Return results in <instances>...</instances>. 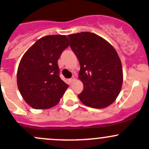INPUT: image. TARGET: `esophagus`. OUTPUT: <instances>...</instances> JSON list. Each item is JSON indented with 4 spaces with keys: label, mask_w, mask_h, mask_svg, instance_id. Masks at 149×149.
Here are the masks:
<instances>
[{
    "label": "esophagus",
    "mask_w": 149,
    "mask_h": 149,
    "mask_svg": "<svg viewBox=\"0 0 149 149\" xmlns=\"http://www.w3.org/2000/svg\"><path fill=\"white\" fill-rule=\"evenodd\" d=\"M74 79H75V77H72L70 78V82H72L74 80Z\"/></svg>",
    "instance_id": "1"
}]
</instances>
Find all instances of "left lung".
<instances>
[{"instance_id": "obj_1", "label": "left lung", "mask_w": 149, "mask_h": 149, "mask_svg": "<svg viewBox=\"0 0 149 149\" xmlns=\"http://www.w3.org/2000/svg\"><path fill=\"white\" fill-rule=\"evenodd\" d=\"M70 47L80 65L79 78L83 91L81 102L91 108L103 109L117 98L123 82V67L114 47L89 32L68 35Z\"/></svg>"}]
</instances>
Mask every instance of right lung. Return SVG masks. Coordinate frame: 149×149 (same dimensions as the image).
<instances>
[{
	"instance_id": "add662e5",
	"label": "right lung",
	"mask_w": 149,
	"mask_h": 149,
	"mask_svg": "<svg viewBox=\"0 0 149 149\" xmlns=\"http://www.w3.org/2000/svg\"><path fill=\"white\" fill-rule=\"evenodd\" d=\"M70 45L66 35H47L24 54L17 70V85L24 100L35 109L56 105L68 88L59 77L58 59Z\"/></svg>"
}]
</instances>
